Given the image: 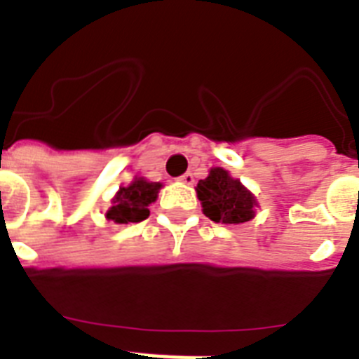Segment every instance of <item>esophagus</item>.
I'll return each instance as SVG.
<instances>
[{"label": "esophagus", "instance_id": "1", "mask_svg": "<svg viewBox=\"0 0 359 359\" xmlns=\"http://www.w3.org/2000/svg\"><path fill=\"white\" fill-rule=\"evenodd\" d=\"M177 182L185 183V185H192L194 183V176H192V172H185L183 176L177 177Z\"/></svg>", "mask_w": 359, "mask_h": 359}]
</instances>
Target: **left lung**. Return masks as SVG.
Masks as SVG:
<instances>
[{
    "mask_svg": "<svg viewBox=\"0 0 359 359\" xmlns=\"http://www.w3.org/2000/svg\"><path fill=\"white\" fill-rule=\"evenodd\" d=\"M196 192L203 214L214 223H246L255 217V208L259 207L255 196L223 167H212L208 176L199 180Z\"/></svg>",
    "mask_w": 359,
    "mask_h": 359,
    "instance_id": "obj_1",
    "label": "left lung"
}]
</instances>
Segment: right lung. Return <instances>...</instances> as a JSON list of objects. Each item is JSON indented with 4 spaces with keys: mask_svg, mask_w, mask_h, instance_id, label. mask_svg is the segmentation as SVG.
Masks as SVG:
<instances>
[{
    "mask_svg": "<svg viewBox=\"0 0 359 359\" xmlns=\"http://www.w3.org/2000/svg\"><path fill=\"white\" fill-rule=\"evenodd\" d=\"M160 182H149L145 177H135L128 187H120L111 207L106 212V219L116 224L140 223L149 217V205L158 199L161 189Z\"/></svg>",
    "mask_w": 359,
    "mask_h": 359,
    "instance_id": "1",
    "label": "right lung"
}]
</instances>
